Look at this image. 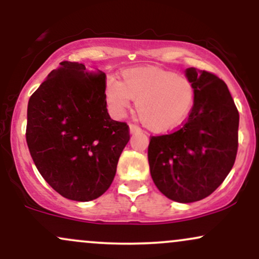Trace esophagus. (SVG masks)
I'll list each match as a JSON object with an SVG mask.
<instances>
[{
    "instance_id": "1",
    "label": "esophagus",
    "mask_w": 259,
    "mask_h": 259,
    "mask_svg": "<svg viewBox=\"0 0 259 259\" xmlns=\"http://www.w3.org/2000/svg\"><path fill=\"white\" fill-rule=\"evenodd\" d=\"M129 132H130V134H136V133H140L141 132V129H140L139 126H136V125H130L129 126Z\"/></svg>"
}]
</instances>
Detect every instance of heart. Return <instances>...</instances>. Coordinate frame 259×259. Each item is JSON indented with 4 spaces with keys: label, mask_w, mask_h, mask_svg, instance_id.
Segmentation results:
<instances>
[{
    "label": "heart",
    "mask_w": 259,
    "mask_h": 259,
    "mask_svg": "<svg viewBox=\"0 0 259 259\" xmlns=\"http://www.w3.org/2000/svg\"><path fill=\"white\" fill-rule=\"evenodd\" d=\"M105 99L114 118H123L136 101V112L148 129L165 133L186 119L195 102V88L186 76L160 68L124 70L121 81L108 78Z\"/></svg>",
    "instance_id": "1"
}]
</instances>
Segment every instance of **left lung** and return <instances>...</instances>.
Segmentation results:
<instances>
[{"instance_id": "1", "label": "left lung", "mask_w": 259, "mask_h": 259, "mask_svg": "<svg viewBox=\"0 0 259 259\" xmlns=\"http://www.w3.org/2000/svg\"><path fill=\"white\" fill-rule=\"evenodd\" d=\"M195 88L189 118L177 132L152 136L148 163L154 185L169 200L191 203L224 181L237 153L239 112L227 84L214 74L187 68Z\"/></svg>"}]
</instances>
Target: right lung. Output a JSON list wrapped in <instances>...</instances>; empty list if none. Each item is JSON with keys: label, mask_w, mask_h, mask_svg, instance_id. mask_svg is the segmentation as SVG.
<instances>
[{"label": "right lung", "mask_w": 259, "mask_h": 259, "mask_svg": "<svg viewBox=\"0 0 259 259\" xmlns=\"http://www.w3.org/2000/svg\"><path fill=\"white\" fill-rule=\"evenodd\" d=\"M106 75L64 61L31 95L26 144L38 173L68 200H96L111 186L129 126L107 112Z\"/></svg>", "instance_id": "1"}]
</instances>
